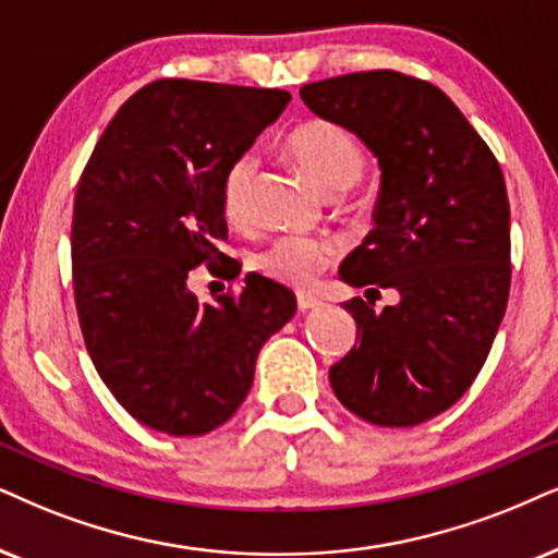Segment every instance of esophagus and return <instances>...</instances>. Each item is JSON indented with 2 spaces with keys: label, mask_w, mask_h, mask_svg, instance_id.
Returning a JSON list of instances; mask_svg holds the SVG:
<instances>
[{
  "label": "esophagus",
  "mask_w": 558,
  "mask_h": 558,
  "mask_svg": "<svg viewBox=\"0 0 558 558\" xmlns=\"http://www.w3.org/2000/svg\"><path fill=\"white\" fill-rule=\"evenodd\" d=\"M322 301L316 299V295H308V293H299V308L301 312H312V308H319Z\"/></svg>",
  "instance_id": "1"
}]
</instances>
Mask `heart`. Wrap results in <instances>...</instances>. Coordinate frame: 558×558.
Listing matches in <instances>:
<instances>
[{"mask_svg":"<svg viewBox=\"0 0 558 558\" xmlns=\"http://www.w3.org/2000/svg\"><path fill=\"white\" fill-rule=\"evenodd\" d=\"M286 149L299 161L303 172L322 193L342 195L344 190L357 185L365 172V151L344 125L324 118L295 125L288 133ZM255 174L257 161L252 154H239L223 169L221 178V210L231 227H250L255 218ZM335 250L331 244L312 236L286 234L272 239L257 252L255 265L267 278L288 286H312L316 275L327 270Z\"/></svg>","mask_w":558,"mask_h":558,"instance_id":"heart-1","label":"heart"}]
</instances>
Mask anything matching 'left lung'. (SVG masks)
Listing matches in <instances>:
<instances>
[{
  "mask_svg": "<svg viewBox=\"0 0 558 558\" xmlns=\"http://www.w3.org/2000/svg\"><path fill=\"white\" fill-rule=\"evenodd\" d=\"M314 116L355 133L380 167L376 229L340 265L352 288H393L397 306L352 299L357 342L329 368L337 399L380 427L453 407L489 355L510 295L502 169L435 84L357 72L303 84ZM380 295V293H378Z\"/></svg>",
  "mask_w": 558,
  "mask_h": 558,
  "instance_id": "left-lung-1",
  "label": "left lung"
}]
</instances>
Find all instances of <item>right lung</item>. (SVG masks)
Returning <instances> with one entry per match:
<instances>
[{"label": "right lung", "instance_id": "add662e5", "mask_svg": "<svg viewBox=\"0 0 558 558\" xmlns=\"http://www.w3.org/2000/svg\"><path fill=\"white\" fill-rule=\"evenodd\" d=\"M288 100L283 89L151 82L123 102L84 167L76 314L97 373L141 425L174 437L223 425L252 389L263 344L295 314L293 291L257 272L218 303L187 288L197 265H239L221 252L223 169Z\"/></svg>", "mask_w": 558, "mask_h": 558}]
</instances>
